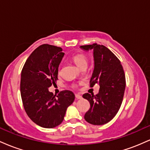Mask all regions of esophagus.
I'll return each mask as SVG.
<instances>
[{"label":"esophagus","mask_w":150,"mask_h":150,"mask_svg":"<svg viewBox=\"0 0 150 150\" xmlns=\"http://www.w3.org/2000/svg\"><path fill=\"white\" fill-rule=\"evenodd\" d=\"M75 97H76L77 99H82V97L80 94H75Z\"/></svg>","instance_id":"1"}]
</instances>
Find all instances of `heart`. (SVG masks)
I'll list each match as a JSON object with an SVG mask.
<instances>
[{"instance_id":"b5f03b06","label":"heart","mask_w":150,"mask_h":150,"mask_svg":"<svg viewBox=\"0 0 150 150\" xmlns=\"http://www.w3.org/2000/svg\"><path fill=\"white\" fill-rule=\"evenodd\" d=\"M73 61L76 64L77 66L79 68H80V69L87 67V58L83 54L78 53V54L74 55L73 56Z\"/></svg>"}]
</instances>
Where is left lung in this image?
Returning <instances> with one entry per match:
<instances>
[{"label":"left lung","instance_id":"8db88e82","mask_svg":"<svg viewBox=\"0 0 150 150\" xmlns=\"http://www.w3.org/2000/svg\"><path fill=\"white\" fill-rule=\"evenodd\" d=\"M82 50H93L94 68L90 79V87L99 83L100 88L96 96L83 94L90 108L85 119L92 125H101L114 118L123 101L125 89V77L120 61L106 46L97 44L81 46Z\"/></svg>","mask_w":150,"mask_h":150}]
</instances>
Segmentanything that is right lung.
I'll use <instances>...</instances> for the list:
<instances>
[{"instance_id": "right-lung-1", "label": "right lung", "mask_w": 150, "mask_h": 150, "mask_svg": "<svg viewBox=\"0 0 150 150\" xmlns=\"http://www.w3.org/2000/svg\"><path fill=\"white\" fill-rule=\"evenodd\" d=\"M64 54L61 48L43 44L31 53L22 68L20 93L24 108L30 119L42 128L61 124L67 108L75 100L71 91H62L57 96L49 91L58 80Z\"/></svg>"}]
</instances>
